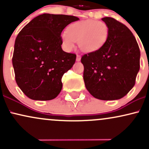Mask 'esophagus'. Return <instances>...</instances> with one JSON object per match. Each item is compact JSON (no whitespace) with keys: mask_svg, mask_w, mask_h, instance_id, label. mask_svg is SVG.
Here are the masks:
<instances>
[{"mask_svg":"<svg viewBox=\"0 0 149 149\" xmlns=\"http://www.w3.org/2000/svg\"><path fill=\"white\" fill-rule=\"evenodd\" d=\"M80 59H81V57L80 55H77L76 56V61H80Z\"/></svg>","mask_w":149,"mask_h":149,"instance_id":"34e87169","label":"esophagus"}]
</instances>
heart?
Returning <instances> with one entry per match:
<instances>
[{
  "label": "heart",
  "mask_w": 149,
  "mask_h": 149,
  "mask_svg": "<svg viewBox=\"0 0 149 149\" xmlns=\"http://www.w3.org/2000/svg\"><path fill=\"white\" fill-rule=\"evenodd\" d=\"M109 27L103 22L85 20L71 24L61 33V40L64 47L71 50L76 42L82 51L92 52L98 50L107 42L109 36Z\"/></svg>",
  "instance_id": "heart-1"
}]
</instances>
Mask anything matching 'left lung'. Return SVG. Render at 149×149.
I'll return each mask as SVG.
<instances>
[{"mask_svg": "<svg viewBox=\"0 0 149 149\" xmlns=\"http://www.w3.org/2000/svg\"><path fill=\"white\" fill-rule=\"evenodd\" d=\"M109 27L107 42L81 58L83 79L88 92L101 100H117L135 84L139 71L140 50L131 31L115 19L104 17Z\"/></svg>", "mask_w": 149, "mask_h": 149, "instance_id": "left-lung-1", "label": "left lung"}]
</instances>
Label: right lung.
<instances>
[{"label": "right lung", "mask_w": 149, "mask_h": 149, "mask_svg": "<svg viewBox=\"0 0 149 149\" xmlns=\"http://www.w3.org/2000/svg\"><path fill=\"white\" fill-rule=\"evenodd\" d=\"M79 18L45 14L36 17L19 33L13 65L19 88L33 100H51L62 89L61 78L72 68L76 55L63 51L61 33Z\"/></svg>", "instance_id": "obj_1"}]
</instances>
